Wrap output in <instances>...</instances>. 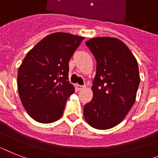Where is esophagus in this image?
I'll return each instance as SVG.
<instances>
[{"instance_id":"obj_1","label":"esophagus","mask_w":158,"mask_h":158,"mask_svg":"<svg viewBox=\"0 0 158 158\" xmlns=\"http://www.w3.org/2000/svg\"><path fill=\"white\" fill-rule=\"evenodd\" d=\"M75 87H76V88L78 90H83V88H85L86 86L85 85H79V84H76V85H75Z\"/></svg>"}]
</instances>
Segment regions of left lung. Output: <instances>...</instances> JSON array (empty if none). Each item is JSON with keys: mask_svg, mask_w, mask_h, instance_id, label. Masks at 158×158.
Instances as JSON below:
<instances>
[{"mask_svg": "<svg viewBox=\"0 0 158 158\" xmlns=\"http://www.w3.org/2000/svg\"><path fill=\"white\" fill-rule=\"evenodd\" d=\"M96 60L93 98L83 108L86 121L97 129L120 124L134 104L140 84L138 64L117 38H95L86 42Z\"/></svg>", "mask_w": 158, "mask_h": 158, "instance_id": "obj_1", "label": "left lung"}]
</instances>
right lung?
Returning a JSON list of instances; mask_svg holds the SVG:
<instances>
[{
  "label": "right lung",
  "instance_id": "add662e5",
  "mask_svg": "<svg viewBox=\"0 0 158 158\" xmlns=\"http://www.w3.org/2000/svg\"><path fill=\"white\" fill-rule=\"evenodd\" d=\"M83 37L54 33L44 38L20 66L18 88L28 114L40 123H52L63 116L75 88L68 80L69 61Z\"/></svg>",
  "mask_w": 158,
  "mask_h": 158
}]
</instances>
